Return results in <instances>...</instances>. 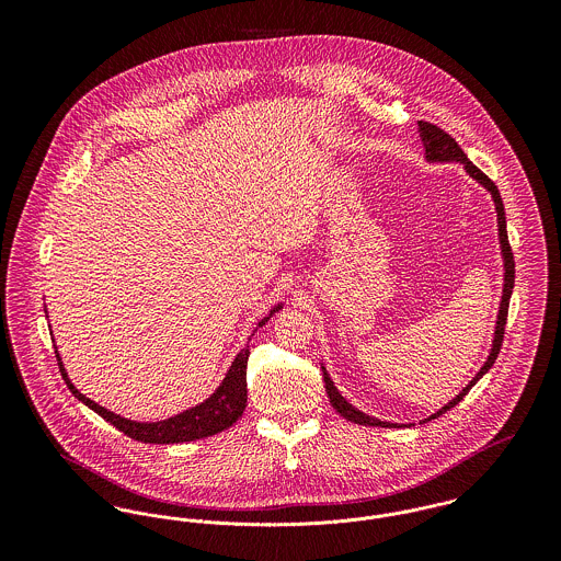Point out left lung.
<instances>
[{
  "label": "left lung",
  "mask_w": 561,
  "mask_h": 561,
  "mask_svg": "<svg viewBox=\"0 0 561 561\" xmlns=\"http://www.w3.org/2000/svg\"><path fill=\"white\" fill-rule=\"evenodd\" d=\"M419 138H421V142H423V149H425V160L436 161V163H443V161H458V163H462L465 165V170H467V174L469 176H473L478 183H480L481 187H485L488 192H490V196H492V201H494V209H496V227H499V243H501V254H503V267H505V274H503V296H501V305H499V313H496V325H494V336H492V347H490V354H488V358H485V363H483V367H481L480 371L476 374V378L454 398V400L449 401V403H445L440 410H436L432 416H427L425 421H432V419H436V416H440V414H445L449 408H454L456 403H460L462 398L476 387V382L480 380L481 376L494 365V360H496V356H499V350H501V343H503V330H505V320H507V307H510V296H512V289H514V254H512V248H510V241H507V227H505V209H503V201H501V194H499V190H496V185L481 172L480 168L473 163V161L469 160L467 156H465V151L458 147V142L449 136V134H445L440 127H436V125H432V123H423V121H419ZM321 371H323V382H325V393H328V398H330V403H332V408L341 414V416H345L347 421H354V423H358V425H374V427H398L400 423H389V421H380V419H376V416H369V414H365V412H360L358 408H354L350 401L345 400L341 393H339V389L334 387V382L330 380V376H328V371H325V367H321ZM425 421H421V423H425ZM410 425H414V423H410ZM401 427V425H400Z\"/></svg>",
  "instance_id": "1"
}]
</instances>
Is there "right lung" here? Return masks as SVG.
<instances>
[{
  "mask_svg": "<svg viewBox=\"0 0 561 561\" xmlns=\"http://www.w3.org/2000/svg\"><path fill=\"white\" fill-rule=\"evenodd\" d=\"M283 305H276L267 318L259 321L256 328L265 325L270 318L280 311ZM256 332V330H252ZM54 341V339H51ZM248 356H250V350L248 345L240 350V354L236 356L233 365L229 367L222 385L214 391V396H209L207 400L170 416V419H163V421H131V419H125L103 405H99L96 401L88 400L83 393H80L76 389V385L69 380V374L62 365V358L58 354V347H56V358H58V367H60V374L67 382V387L71 389V393L85 403L90 410H94L99 416H103L107 423H112L116 430H121L123 434H127L129 438L134 440H140V443H151V445H172V443H190V440H198V438H207V436H214L227 427H231L241 414L245 410V400H248V389H245V367H248Z\"/></svg>",
  "mask_w": 561,
  "mask_h": 561,
  "instance_id": "obj_1",
  "label": "right lung"
}]
</instances>
